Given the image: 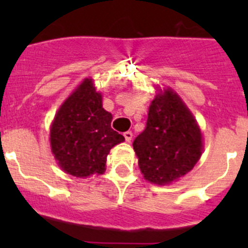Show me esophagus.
Returning <instances> with one entry per match:
<instances>
[{
	"label": "esophagus",
	"instance_id": "34e87169",
	"mask_svg": "<svg viewBox=\"0 0 248 248\" xmlns=\"http://www.w3.org/2000/svg\"><path fill=\"white\" fill-rule=\"evenodd\" d=\"M124 138H125L126 141H130V140L133 139V133H131V131H125V133H124Z\"/></svg>",
	"mask_w": 248,
	"mask_h": 248
}]
</instances>
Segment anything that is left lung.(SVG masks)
I'll return each mask as SVG.
<instances>
[{
  "label": "left lung",
  "mask_w": 248,
  "mask_h": 248,
  "mask_svg": "<svg viewBox=\"0 0 248 248\" xmlns=\"http://www.w3.org/2000/svg\"><path fill=\"white\" fill-rule=\"evenodd\" d=\"M133 148L144 177L164 185L194 168L201 156L202 139L189 109L168 89L151 102L146 126L135 138Z\"/></svg>",
  "instance_id": "obj_1"
}]
</instances>
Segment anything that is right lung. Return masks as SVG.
Segmentation results:
<instances>
[{
	"label": "right lung",
	"mask_w": 248,
	"mask_h": 248,
	"mask_svg": "<svg viewBox=\"0 0 248 248\" xmlns=\"http://www.w3.org/2000/svg\"><path fill=\"white\" fill-rule=\"evenodd\" d=\"M110 123L102 94L87 78L63 103L50 128V146L59 166L77 177L103 174L110 149L124 141Z\"/></svg>",
	"instance_id": "right-lung-1"
}]
</instances>
